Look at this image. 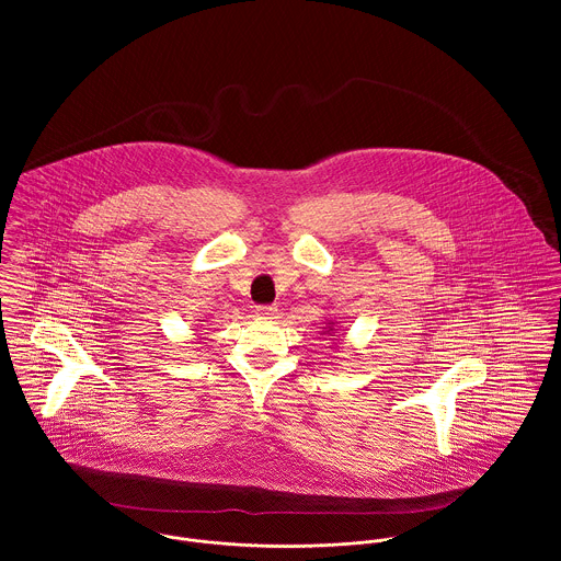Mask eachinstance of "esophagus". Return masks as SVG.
Listing matches in <instances>:
<instances>
[{"mask_svg": "<svg viewBox=\"0 0 561 561\" xmlns=\"http://www.w3.org/2000/svg\"><path fill=\"white\" fill-rule=\"evenodd\" d=\"M256 313L262 318H273L277 313V305H259Z\"/></svg>", "mask_w": 561, "mask_h": 561, "instance_id": "obj_1", "label": "esophagus"}]
</instances>
